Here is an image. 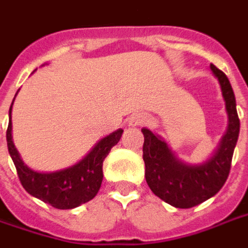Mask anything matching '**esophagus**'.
Instances as JSON below:
<instances>
[{
  "instance_id": "34e87169",
  "label": "esophagus",
  "mask_w": 248,
  "mask_h": 248,
  "mask_svg": "<svg viewBox=\"0 0 248 248\" xmlns=\"http://www.w3.org/2000/svg\"><path fill=\"white\" fill-rule=\"evenodd\" d=\"M147 122V118H146L143 114H133L129 119V126L131 127H137V126H142Z\"/></svg>"
}]
</instances>
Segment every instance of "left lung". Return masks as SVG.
<instances>
[{
  "instance_id": "obj_1",
  "label": "left lung",
  "mask_w": 248,
  "mask_h": 248,
  "mask_svg": "<svg viewBox=\"0 0 248 248\" xmlns=\"http://www.w3.org/2000/svg\"><path fill=\"white\" fill-rule=\"evenodd\" d=\"M222 89L229 126L218 149L201 165H187L167 146L159 135L142 129L145 178L151 191L177 208H190L214 197L223 187L231 169L235 145L239 137L240 122L236 102L229 78L217 66L210 65Z\"/></svg>"
}]
</instances>
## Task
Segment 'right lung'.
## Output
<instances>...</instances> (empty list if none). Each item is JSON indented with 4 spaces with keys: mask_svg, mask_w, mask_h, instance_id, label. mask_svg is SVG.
Returning a JSON list of instances; mask_svg holds the SVG:
<instances>
[{
    "mask_svg": "<svg viewBox=\"0 0 248 248\" xmlns=\"http://www.w3.org/2000/svg\"><path fill=\"white\" fill-rule=\"evenodd\" d=\"M12 106L9 110L10 122L6 130L8 150L17 169L19 182L25 190L30 195L60 210L76 208L92 201L97 195L102 183L103 161L111 147L119 142L124 130L118 129L102 138L90 153L76 165L58 171L38 172L25 165L14 146L12 140Z\"/></svg>",
    "mask_w": 248,
    "mask_h": 248,
    "instance_id": "obj_1",
    "label": "right lung"
}]
</instances>
